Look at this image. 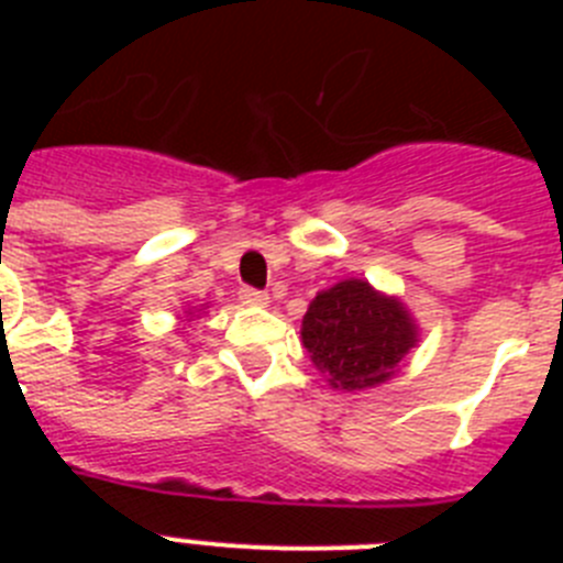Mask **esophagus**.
Returning a JSON list of instances; mask_svg holds the SVG:
<instances>
[{
	"instance_id": "1",
	"label": "esophagus",
	"mask_w": 563,
	"mask_h": 563,
	"mask_svg": "<svg viewBox=\"0 0 563 563\" xmlns=\"http://www.w3.org/2000/svg\"><path fill=\"white\" fill-rule=\"evenodd\" d=\"M239 301H242L245 307H267V305H271L267 292L253 290V287H242V290H239Z\"/></svg>"
}]
</instances>
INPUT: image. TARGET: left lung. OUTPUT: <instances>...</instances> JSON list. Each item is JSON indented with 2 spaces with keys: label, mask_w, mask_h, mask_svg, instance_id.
Returning <instances> with one entry per match:
<instances>
[{
  "label": "left lung",
  "mask_w": 563,
  "mask_h": 563,
  "mask_svg": "<svg viewBox=\"0 0 563 563\" xmlns=\"http://www.w3.org/2000/svg\"><path fill=\"white\" fill-rule=\"evenodd\" d=\"M420 341V324L402 298L366 278H343L310 301L301 343L316 369L338 391L375 389L400 372Z\"/></svg>",
  "instance_id": "8db88e82"
}]
</instances>
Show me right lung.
Segmentation results:
<instances>
[{"mask_svg": "<svg viewBox=\"0 0 563 563\" xmlns=\"http://www.w3.org/2000/svg\"><path fill=\"white\" fill-rule=\"evenodd\" d=\"M208 310V305H202V307H186V310H183V316H177L180 318V324L186 327L188 321H194V316H202V312Z\"/></svg>", "mask_w": 563, "mask_h": 563, "instance_id": "obj_1", "label": "right lung"}]
</instances>
